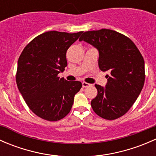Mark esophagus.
Listing matches in <instances>:
<instances>
[{
	"mask_svg": "<svg viewBox=\"0 0 156 156\" xmlns=\"http://www.w3.org/2000/svg\"><path fill=\"white\" fill-rule=\"evenodd\" d=\"M90 85V84H88L87 82H82V87H89V86Z\"/></svg>",
	"mask_w": 156,
	"mask_h": 156,
	"instance_id": "obj_1",
	"label": "esophagus"
}]
</instances>
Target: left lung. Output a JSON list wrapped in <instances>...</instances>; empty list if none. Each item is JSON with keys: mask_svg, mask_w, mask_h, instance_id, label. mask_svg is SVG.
<instances>
[{"mask_svg": "<svg viewBox=\"0 0 156 156\" xmlns=\"http://www.w3.org/2000/svg\"><path fill=\"white\" fill-rule=\"evenodd\" d=\"M79 41L97 49L99 68L109 73L105 87L95 84L93 110L104 119H119L133 106L144 85L145 64L140 52L130 38L110 29L85 31Z\"/></svg>", "mask_w": 156, "mask_h": 156, "instance_id": "8db88e82", "label": "left lung"}]
</instances>
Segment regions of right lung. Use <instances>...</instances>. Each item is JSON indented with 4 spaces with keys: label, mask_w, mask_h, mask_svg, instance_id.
<instances>
[{
    "label": "right lung",
    "mask_w": 156,
    "mask_h": 156,
    "mask_svg": "<svg viewBox=\"0 0 156 156\" xmlns=\"http://www.w3.org/2000/svg\"><path fill=\"white\" fill-rule=\"evenodd\" d=\"M82 32L43 33L30 42L19 58L17 87L30 109L41 119L50 122L63 119L82 87L80 81L58 77L67 66V50Z\"/></svg>",
    "instance_id": "add662e5"
}]
</instances>
